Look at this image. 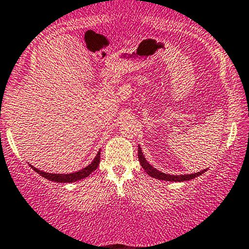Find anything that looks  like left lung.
I'll return each mask as SVG.
<instances>
[{"mask_svg": "<svg viewBox=\"0 0 249 249\" xmlns=\"http://www.w3.org/2000/svg\"><path fill=\"white\" fill-rule=\"evenodd\" d=\"M138 157H139V161L141 163V166H142V168L144 169V171H146L147 174L150 176V177L156 178V179H161V180H168V181H185V180H190V179H193L195 177H199V176L202 175L204 171H207V170H202V171L196 172V174L180 175V176H172V175L163 174V172L159 171V170H156L155 168H153V166L147 162V160L144 159V156H143V154H142V150H141L140 146H139V148H138Z\"/></svg>", "mask_w": 249, "mask_h": 249, "instance_id": "obj_1", "label": "left lung"}]
</instances>
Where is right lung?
Returning <instances> with one entry per match:
<instances>
[{
  "mask_svg": "<svg viewBox=\"0 0 249 249\" xmlns=\"http://www.w3.org/2000/svg\"><path fill=\"white\" fill-rule=\"evenodd\" d=\"M100 152H101V150H100ZM100 152L97 153V155L95 156V159H94V161L90 163L89 165L86 166V168H84L83 170H79V171L73 172V174H68V175L48 174V172L41 171V170L34 168V166H32V168H33V170H36L37 174L42 176V177H45L46 179H48V180L57 181V182H73V181L80 180V179L88 177V176L92 174L94 170H96V168L99 166V163H100Z\"/></svg>",
  "mask_w": 249,
  "mask_h": 249,
  "instance_id": "obj_1",
  "label": "right lung"
}]
</instances>
